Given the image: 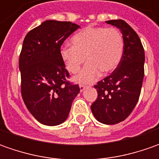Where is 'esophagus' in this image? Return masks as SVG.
Masks as SVG:
<instances>
[{
    "instance_id": "34e87169",
    "label": "esophagus",
    "mask_w": 159,
    "mask_h": 159,
    "mask_svg": "<svg viewBox=\"0 0 159 159\" xmlns=\"http://www.w3.org/2000/svg\"><path fill=\"white\" fill-rule=\"evenodd\" d=\"M85 89H86V86H85V85L80 84V91H81V92H82V91H84V90H85Z\"/></svg>"
}]
</instances>
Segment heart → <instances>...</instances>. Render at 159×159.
I'll use <instances>...</instances> for the list:
<instances>
[{
	"instance_id": "heart-1",
	"label": "heart",
	"mask_w": 159,
	"mask_h": 159,
	"mask_svg": "<svg viewBox=\"0 0 159 159\" xmlns=\"http://www.w3.org/2000/svg\"><path fill=\"white\" fill-rule=\"evenodd\" d=\"M71 45H64L60 56L67 70L77 73L85 60L89 61L76 77L78 82L91 83L101 71L109 73L121 61L124 39L116 28L88 26L72 36Z\"/></svg>"
}]
</instances>
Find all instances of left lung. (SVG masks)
Segmentation results:
<instances>
[{"label": "left lung", "instance_id": "1", "mask_svg": "<svg viewBox=\"0 0 159 159\" xmlns=\"http://www.w3.org/2000/svg\"><path fill=\"white\" fill-rule=\"evenodd\" d=\"M119 28L124 39V52L118 67L95 85L97 99L91 111L99 122L114 125L125 120L139 100L144 77L145 55L141 40L124 20H109Z\"/></svg>", "mask_w": 159, "mask_h": 159}]
</instances>
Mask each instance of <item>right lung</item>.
Wrapping results in <instances>:
<instances>
[{
  "instance_id": "obj_1",
  "label": "right lung",
  "mask_w": 159,
  "mask_h": 159,
  "mask_svg": "<svg viewBox=\"0 0 159 159\" xmlns=\"http://www.w3.org/2000/svg\"><path fill=\"white\" fill-rule=\"evenodd\" d=\"M80 25L71 22L46 20L25 36L20 57L21 94L28 111L40 123L64 122L80 93L68 81L69 72L60 56L64 41Z\"/></svg>"
}]
</instances>
